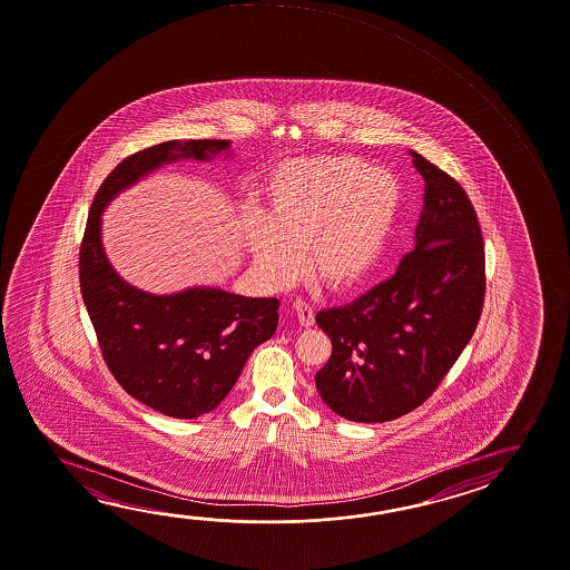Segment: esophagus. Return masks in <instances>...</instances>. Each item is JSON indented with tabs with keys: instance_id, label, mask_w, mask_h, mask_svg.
Masks as SVG:
<instances>
[{
	"instance_id": "esophagus-1",
	"label": "esophagus",
	"mask_w": 570,
	"mask_h": 570,
	"mask_svg": "<svg viewBox=\"0 0 570 570\" xmlns=\"http://www.w3.org/2000/svg\"><path fill=\"white\" fill-rule=\"evenodd\" d=\"M294 309L298 314L299 324L302 326H312L314 324V309L309 306L308 302L304 298H298L294 302Z\"/></svg>"
}]
</instances>
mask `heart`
Here are the masks:
<instances>
[{
  "label": "heart",
  "mask_w": 570,
  "mask_h": 570,
  "mask_svg": "<svg viewBox=\"0 0 570 570\" xmlns=\"http://www.w3.org/2000/svg\"><path fill=\"white\" fill-rule=\"evenodd\" d=\"M397 185L355 157L296 160L266 187V218L246 228L262 281L284 288L302 272L334 292L354 288L374 271L397 210Z\"/></svg>",
  "instance_id": "obj_1"
}]
</instances>
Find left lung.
Returning <instances> with one entry per match:
<instances>
[{"instance_id":"1","label":"left lung","mask_w":570,"mask_h":570,"mask_svg":"<svg viewBox=\"0 0 570 570\" xmlns=\"http://www.w3.org/2000/svg\"><path fill=\"white\" fill-rule=\"evenodd\" d=\"M423 180L415 248L392 278L344 308L317 312L332 355L317 392L345 420L382 423L420 407L475 332L485 304V246L455 178L410 150Z\"/></svg>"}]
</instances>
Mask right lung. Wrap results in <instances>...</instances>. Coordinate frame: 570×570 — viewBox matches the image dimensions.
<instances>
[{
	"label": "right lung",
	"instance_id": "right-lung-1",
	"mask_svg": "<svg viewBox=\"0 0 570 570\" xmlns=\"http://www.w3.org/2000/svg\"><path fill=\"white\" fill-rule=\"evenodd\" d=\"M230 140H167L122 159L97 190L79 248V284L105 364L125 392L168 417L215 410L254 347L278 326L276 298L218 288L150 296L119 278L101 246V213L112 196L178 157L206 159Z\"/></svg>",
	"mask_w": 570,
	"mask_h": 570
}]
</instances>
